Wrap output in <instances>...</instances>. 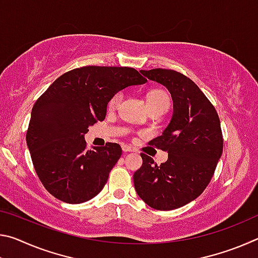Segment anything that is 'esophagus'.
Returning a JSON list of instances; mask_svg holds the SVG:
<instances>
[{
	"label": "esophagus",
	"mask_w": 258,
	"mask_h": 258,
	"mask_svg": "<svg viewBox=\"0 0 258 258\" xmlns=\"http://www.w3.org/2000/svg\"><path fill=\"white\" fill-rule=\"evenodd\" d=\"M121 149H123V151H124V152H131V151H134V148L130 147V146H127V145L121 146Z\"/></svg>",
	"instance_id": "1"
}]
</instances>
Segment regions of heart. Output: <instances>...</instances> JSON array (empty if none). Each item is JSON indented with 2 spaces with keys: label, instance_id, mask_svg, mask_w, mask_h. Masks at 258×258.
<instances>
[{
  "label": "heart",
  "instance_id": "b5f03b06",
  "mask_svg": "<svg viewBox=\"0 0 258 258\" xmlns=\"http://www.w3.org/2000/svg\"><path fill=\"white\" fill-rule=\"evenodd\" d=\"M121 100H123V92H116L112 97L109 99L108 101V108L115 109L118 107ZM147 103L149 110L152 109H163V110H167L169 107V97L168 94L163 90H154L147 95Z\"/></svg>",
  "mask_w": 258,
  "mask_h": 258
}]
</instances>
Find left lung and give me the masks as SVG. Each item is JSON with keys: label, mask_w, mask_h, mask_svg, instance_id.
<instances>
[{"label": "left lung", "mask_w": 258, "mask_h": 258, "mask_svg": "<svg viewBox=\"0 0 258 258\" xmlns=\"http://www.w3.org/2000/svg\"><path fill=\"white\" fill-rule=\"evenodd\" d=\"M166 86L173 99V116L160 137L149 145L168 152L157 165L141 154L142 166L133 175L139 197L158 211H172L195 200L206 189L223 151L218 115L196 83L172 69L141 71Z\"/></svg>", "instance_id": "1"}]
</instances>
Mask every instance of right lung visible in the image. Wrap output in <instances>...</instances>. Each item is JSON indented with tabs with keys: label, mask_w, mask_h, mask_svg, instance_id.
<instances>
[{
	"label": "right lung",
	"mask_w": 258,
	"mask_h": 258,
	"mask_svg": "<svg viewBox=\"0 0 258 258\" xmlns=\"http://www.w3.org/2000/svg\"><path fill=\"white\" fill-rule=\"evenodd\" d=\"M146 82L131 67L85 66L64 73L37 99L26 142L38 178L53 197L81 204L103 189L121 148L108 142L87 150L84 135L104 119L113 94Z\"/></svg>",
	"instance_id": "obj_1"
}]
</instances>
